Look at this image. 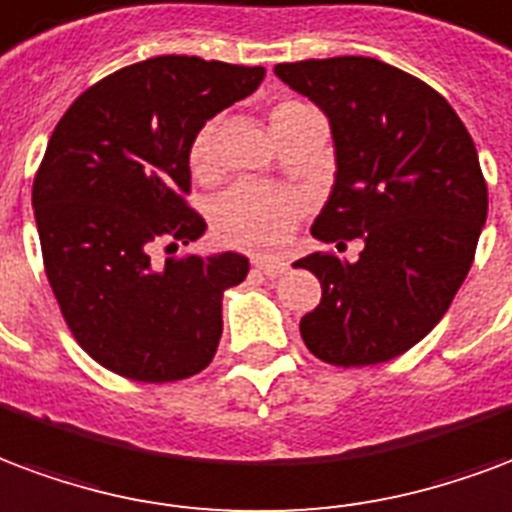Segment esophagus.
Returning a JSON list of instances; mask_svg holds the SVG:
<instances>
[{
	"label": "esophagus",
	"instance_id": "obj_1",
	"mask_svg": "<svg viewBox=\"0 0 512 512\" xmlns=\"http://www.w3.org/2000/svg\"><path fill=\"white\" fill-rule=\"evenodd\" d=\"M252 266H255L257 274L268 276V279H276V276H282L287 271V266L282 260H271V257H255Z\"/></svg>",
	"mask_w": 512,
	"mask_h": 512
}]
</instances>
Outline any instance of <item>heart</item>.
I'll return each instance as SVG.
<instances>
[{
  "instance_id": "obj_1",
  "label": "heart",
  "mask_w": 512,
  "mask_h": 512,
  "mask_svg": "<svg viewBox=\"0 0 512 512\" xmlns=\"http://www.w3.org/2000/svg\"><path fill=\"white\" fill-rule=\"evenodd\" d=\"M317 119V111L301 100L276 102L268 121L276 140L301 127L304 121ZM189 162L198 173L214 170L217 162V121H208L198 130L189 146ZM301 214V203L290 192H279L257 184H238L222 195L214 208V227L219 238L238 249H266L279 244Z\"/></svg>"
}]
</instances>
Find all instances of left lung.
<instances>
[{
    "mask_svg": "<svg viewBox=\"0 0 512 512\" xmlns=\"http://www.w3.org/2000/svg\"><path fill=\"white\" fill-rule=\"evenodd\" d=\"M274 73L331 124L336 179L312 236L336 249L363 241L355 263L323 252L293 263L323 287L301 336L333 366L391 361L442 320L469 274L488 214L475 143L442 94L380 59H306Z\"/></svg>",
    "mask_w": 512,
    "mask_h": 512,
    "instance_id": "8db88e82",
    "label": "left lung"
}]
</instances>
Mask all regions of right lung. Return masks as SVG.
Masks as SVG:
<instances>
[{
  "label": "right lung",
  "instance_id": "add662e5",
  "mask_svg": "<svg viewBox=\"0 0 512 512\" xmlns=\"http://www.w3.org/2000/svg\"><path fill=\"white\" fill-rule=\"evenodd\" d=\"M263 78V67L154 56L94 83L56 124L34 176V222L64 320L105 369L173 382L214 358L222 298L249 260L217 252L157 266L151 252L206 233L184 203L189 146Z\"/></svg>",
  "mask_w": 512,
  "mask_h": 512
}]
</instances>
